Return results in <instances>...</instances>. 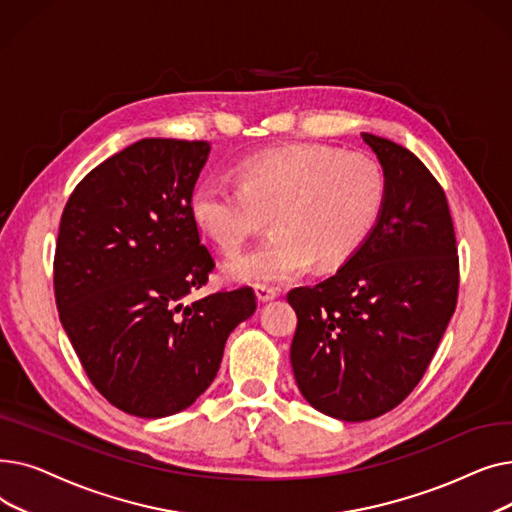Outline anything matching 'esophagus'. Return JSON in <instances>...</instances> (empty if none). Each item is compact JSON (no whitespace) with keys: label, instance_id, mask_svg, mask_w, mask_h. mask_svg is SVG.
I'll list each match as a JSON object with an SVG mask.
<instances>
[{"label":"esophagus","instance_id":"esophagus-1","mask_svg":"<svg viewBox=\"0 0 512 512\" xmlns=\"http://www.w3.org/2000/svg\"><path fill=\"white\" fill-rule=\"evenodd\" d=\"M255 294H257V301L259 303H267V301H274L278 297V290L274 286H265V284H257L255 286Z\"/></svg>","mask_w":512,"mask_h":512}]
</instances>
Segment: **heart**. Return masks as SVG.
Here are the masks:
<instances>
[{"label":"heart","instance_id":"heart-1","mask_svg":"<svg viewBox=\"0 0 512 512\" xmlns=\"http://www.w3.org/2000/svg\"><path fill=\"white\" fill-rule=\"evenodd\" d=\"M236 186L201 182L188 209L222 253H238L272 213L276 230L224 267L238 282L276 284L305 274L313 261L351 259L378 222L386 199L382 166L365 153L290 145L240 159Z\"/></svg>","mask_w":512,"mask_h":512}]
</instances>
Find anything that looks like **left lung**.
Returning <instances> with one entry per match:
<instances>
[{
    "label": "left lung",
    "instance_id": "1",
    "mask_svg": "<svg viewBox=\"0 0 512 512\" xmlns=\"http://www.w3.org/2000/svg\"><path fill=\"white\" fill-rule=\"evenodd\" d=\"M361 137L386 176L380 218L332 278L288 292L299 317L294 380L313 409L342 421L380 417L413 392L459 292L442 186L409 149L369 132Z\"/></svg>",
    "mask_w": 512,
    "mask_h": 512
}]
</instances>
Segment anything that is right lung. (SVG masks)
Returning a JSON list of instances; mask_svg holds the SVG:
<instances>
[{
	"mask_svg": "<svg viewBox=\"0 0 512 512\" xmlns=\"http://www.w3.org/2000/svg\"><path fill=\"white\" fill-rule=\"evenodd\" d=\"M209 151L207 141H137L91 170L62 213L60 321L93 386L128 415L191 407L257 307L249 286L186 303L213 270L188 209Z\"/></svg>",
	"mask_w": 512,
	"mask_h": 512,
	"instance_id": "add662e5",
	"label": "right lung"
}]
</instances>
